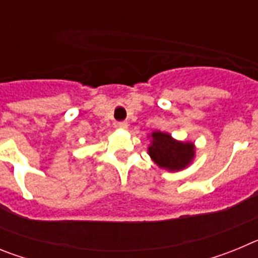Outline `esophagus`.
<instances>
[{
  "instance_id": "34e87169",
  "label": "esophagus",
  "mask_w": 258,
  "mask_h": 258,
  "mask_svg": "<svg viewBox=\"0 0 258 258\" xmlns=\"http://www.w3.org/2000/svg\"><path fill=\"white\" fill-rule=\"evenodd\" d=\"M117 126L120 127V129H127V122L120 121V122H117Z\"/></svg>"
}]
</instances>
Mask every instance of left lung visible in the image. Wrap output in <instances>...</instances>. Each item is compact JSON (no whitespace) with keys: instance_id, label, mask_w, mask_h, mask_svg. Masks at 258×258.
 I'll list each match as a JSON object with an SVG mask.
<instances>
[{"instance_id":"8db88e82","label":"left lung","mask_w":258,"mask_h":258,"mask_svg":"<svg viewBox=\"0 0 258 258\" xmlns=\"http://www.w3.org/2000/svg\"><path fill=\"white\" fill-rule=\"evenodd\" d=\"M147 147L150 157L161 169L168 172H181L192 164L197 156V147L194 142H183L173 138L172 134L154 131Z\"/></svg>"}]
</instances>
